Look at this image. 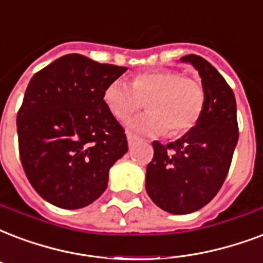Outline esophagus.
I'll use <instances>...</instances> for the list:
<instances>
[{
    "label": "esophagus",
    "instance_id": "obj_1",
    "mask_svg": "<svg viewBox=\"0 0 263 263\" xmlns=\"http://www.w3.org/2000/svg\"><path fill=\"white\" fill-rule=\"evenodd\" d=\"M127 139H128V145L132 146V145H134V143H135L136 140H138V136L134 135L132 132H128V134H127Z\"/></svg>",
    "mask_w": 263,
    "mask_h": 263
}]
</instances>
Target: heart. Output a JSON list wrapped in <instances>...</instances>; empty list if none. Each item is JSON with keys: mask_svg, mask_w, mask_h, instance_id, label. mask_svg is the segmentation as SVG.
Masks as SVG:
<instances>
[{"mask_svg": "<svg viewBox=\"0 0 263 263\" xmlns=\"http://www.w3.org/2000/svg\"><path fill=\"white\" fill-rule=\"evenodd\" d=\"M106 107L118 120H127L149 106V113L132 120L131 129L146 135L178 138L196 127L205 105L203 83L179 70H152L136 74L132 85L116 80L103 91Z\"/></svg>", "mask_w": 263, "mask_h": 263, "instance_id": "b5f03b06", "label": "heart"}]
</instances>
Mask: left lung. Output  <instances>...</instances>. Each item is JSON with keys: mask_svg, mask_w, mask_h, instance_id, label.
I'll use <instances>...</instances> for the list:
<instances>
[{"mask_svg": "<svg viewBox=\"0 0 263 263\" xmlns=\"http://www.w3.org/2000/svg\"><path fill=\"white\" fill-rule=\"evenodd\" d=\"M197 69L205 105L193 129L168 145L153 142L146 168V192L170 214H190L207 205L223 185L238 140L236 98L218 70L197 55L180 58Z\"/></svg>", "mask_w": 263, "mask_h": 263, "instance_id": "8db88e82", "label": "left lung"}]
</instances>
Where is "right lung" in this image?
I'll return each mask as SVG.
<instances>
[{
	"mask_svg": "<svg viewBox=\"0 0 263 263\" xmlns=\"http://www.w3.org/2000/svg\"><path fill=\"white\" fill-rule=\"evenodd\" d=\"M125 71L70 53L30 80L16 118L20 161L48 203L77 210L107 187L109 170L127 153L128 142L103 91Z\"/></svg>",
	"mask_w": 263,
	"mask_h": 263,
	"instance_id": "right-lung-1",
	"label": "right lung"
}]
</instances>
